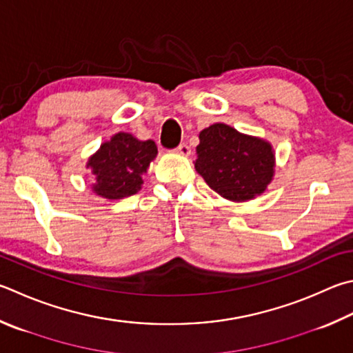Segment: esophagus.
Here are the masks:
<instances>
[{"mask_svg":"<svg viewBox=\"0 0 353 353\" xmlns=\"http://www.w3.org/2000/svg\"><path fill=\"white\" fill-rule=\"evenodd\" d=\"M176 152H179L181 156H190L191 154V148L187 143H181L176 148Z\"/></svg>","mask_w":353,"mask_h":353,"instance_id":"obj_1","label":"esophagus"}]
</instances>
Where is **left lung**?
I'll list each match as a JSON object with an SVG mask.
<instances>
[{
    "instance_id": "obj_1",
    "label": "left lung",
    "mask_w": 353,
    "mask_h": 353,
    "mask_svg": "<svg viewBox=\"0 0 353 353\" xmlns=\"http://www.w3.org/2000/svg\"><path fill=\"white\" fill-rule=\"evenodd\" d=\"M196 171L211 190L230 201H250L264 193L274 172L270 143L214 123L199 134Z\"/></svg>"
}]
</instances>
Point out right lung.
<instances>
[{
    "label": "right lung",
    "mask_w": 353,
    "mask_h": 353,
    "mask_svg": "<svg viewBox=\"0 0 353 353\" xmlns=\"http://www.w3.org/2000/svg\"><path fill=\"white\" fill-rule=\"evenodd\" d=\"M156 154L157 146L152 140L142 142L131 134H115L111 142L101 145L88 162L97 179L94 191L106 199L136 194L143 183L142 176Z\"/></svg>",
    "instance_id": "right-lung-1"
}]
</instances>
